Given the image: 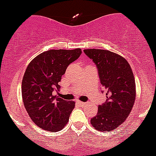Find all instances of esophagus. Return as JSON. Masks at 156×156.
<instances>
[{
  "instance_id": "34e87169",
  "label": "esophagus",
  "mask_w": 156,
  "mask_h": 156,
  "mask_svg": "<svg viewBox=\"0 0 156 156\" xmlns=\"http://www.w3.org/2000/svg\"><path fill=\"white\" fill-rule=\"evenodd\" d=\"M77 102H78V105H80L81 107H84V106H86V105H87V103H86V102H81V101H77Z\"/></svg>"
}]
</instances>
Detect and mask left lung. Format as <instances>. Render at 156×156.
Wrapping results in <instances>:
<instances>
[{
    "label": "left lung",
    "instance_id": "1",
    "mask_svg": "<svg viewBox=\"0 0 156 156\" xmlns=\"http://www.w3.org/2000/svg\"><path fill=\"white\" fill-rule=\"evenodd\" d=\"M84 53L96 64L100 82L107 90V100L98 106L91 125L99 131H111L127 119L134 106L136 89L127 61L106 49H87Z\"/></svg>",
    "mask_w": 156,
    "mask_h": 156
}]
</instances>
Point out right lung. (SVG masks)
<instances>
[{
    "label": "right lung",
    "instance_id": "obj_1",
    "mask_svg": "<svg viewBox=\"0 0 156 156\" xmlns=\"http://www.w3.org/2000/svg\"><path fill=\"white\" fill-rule=\"evenodd\" d=\"M82 49H49L34 58L28 65L21 83L24 106L33 122L40 128L55 132L69 121L74 101L53 95L58 90L67 66L77 60Z\"/></svg>",
    "mask_w": 156,
    "mask_h": 156
}]
</instances>
